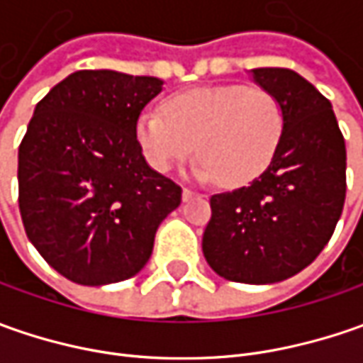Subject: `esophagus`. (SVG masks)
I'll list each match as a JSON object with an SVG mask.
<instances>
[{"label": "esophagus", "instance_id": "1", "mask_svg": "<svg viewBox=\"0 0 363 363\" xmlns=\"http://www.w3.org/2000/svg\"><path fill=\"white\" fill-rule=\"evenodd\" d=\"M182 198H184V202H189V200H194V198H200V194H198V191H194V189L184 188V194H182Z\"/></svg>", "mask_w": 363, "mask_h": 363}]
</instances>
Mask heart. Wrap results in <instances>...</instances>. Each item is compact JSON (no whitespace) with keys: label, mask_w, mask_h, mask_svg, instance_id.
Listing matches in <instances>:
<instances>
[{"label":"heart","mask_w":363,"mask_h":363,"mask_svg":"<svg viewBox=\"0 0 363 363\" xmlns=\"http://www.w3.org/2000/svg\"><path fill=\"white\" fill-rule=\"evenodd\" d=\"M283 129L285 111L271 91L224 84L179 92L165 103V113L145 111L137 137L149 165L161 174L188 160L198 143L202 160L194 174L242 186L271 165Z\"/></svg>","instance_id":"b5f03b06"}]
</instances>
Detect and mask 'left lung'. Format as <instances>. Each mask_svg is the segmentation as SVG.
Segmentation results:
<instances>
[{"label": "left lung", "mask_w": 363, "mask_h": 363, "mask_svg": "<svg viewBox=\"0 0 363 363\" xmlns=\"http://www.w3.org/2000/svg\"><path fill=\"white\" fill-rule=\"evenodd\" d=\"M250 77L285 111L271 165L248 186L210 198L203 230L208 264L234 283H279L325 248L345 202V141L328 99L289 68Z\"/></svg>", "instance_id": "left-lung-1"}]
</instances>
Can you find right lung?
Here are the masks:
<instances>
[{"label":"right lung","instance_id":"1","mask_svg":"<svg viewBox=\"0 0 363 363\" xmlns=\"http://www.w3.org/2000/svg\"><path fill=\"white\" fill-rule=\"evenodd\" d=\"M163 89L155 77L78 70L35 105L18 153L26 234L78 285L131 279L147 264L182 188L147 165L137 121Z\"/></svg>","mask_w":363,"mask_h":363}]
</instances>
